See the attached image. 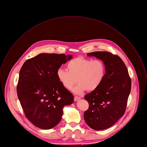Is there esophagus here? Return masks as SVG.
Here are the masks:
<instances>
[{
    "label": "esophagus",
    "instance_id": "1",
    "mask_svg": "<svg viewBox=\"0 0 147 147\" xmlns=\"http://www.w3.org/2000/svg\"><path fill=\"white\" fill-rule=\"evenodd\" d=\"M80 98H80V97H79V96H75V97H74V100H75V101H79Z\"/></svg>",
    "mask_w": 147,
    "mask_h": 147
}]
</instances>
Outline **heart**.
I'll use <instances>...</instances> for the list:
<instances>
[{
	"label": "heart",
	"instance_id": "heart-1",
	"mask_svg": "<svg viewBox=\"0 0 147 147\" xmlns=\"http://www.w3.org/2000/svg\"><path fill=\"white\" fill-rule=\"evenodd\" d=\"M67 70L59 68L56 75L59 82L67 90H72L74 94L80 95L86 90L92 91L101 85L105 75V65L100 59L78 57L67 64Z\"/></svg>",
	"mask_w": 147,
	"mask_h": 147
}]
</instances>
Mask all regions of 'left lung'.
Masks as SVG:
<instances>
[{"label": "left lung", "mask_w": 147, "mask_h": 147, "mask_svg": "<svg viewBox=\"0 0 147 147\" xmlns=\"http://www.w3.org/2000/svg\"><path fill=\"white\" fill-rule=\"evenodd\" d=\"M87 56L102 60L106 71L101 85L84 96L89 108L84 112V119L92 129H105L124 114L131 90V80L125 64L117 55L96 51L88 53Z\"/></svg>", "instance_id": "8db88e82"}]
</instances>
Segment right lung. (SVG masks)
I'll use <instances>...</instances> for the list:
<instances>
[{"instance_id": "obj_1", "label": "right lung", "mask_w": 147, "mask_h": 147, "mask_svg": "<svg viewBox=\"0 0 147 147\" xmlns=\"http://www.w3.org/2000/svg\"><path fill=\"white\" fill-rule=\"evenodd\" d=\"M72 58L71 55L40 53L26 60L21 68L17 94L26 117L43 129L61 120L63 108L74 102V96L59 82L56 72Z\"/></svg>"}]
</instances>
